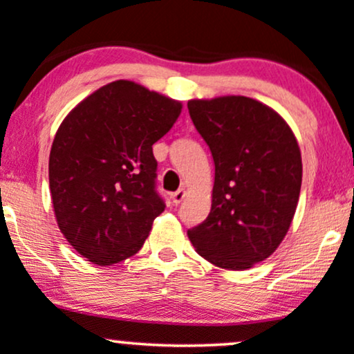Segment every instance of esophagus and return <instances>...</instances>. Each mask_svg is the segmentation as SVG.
<instances>
[{
    "mask_svg": "<svg viewBox=\"0 0 354 354\" xmlns=\"http://www.w3.org/2000/svg\"><path fill=\"white\" fill-rule=\"evenodd\" d=\"M185 196H186V192L183 188H180L178 192H174V193H171V200H173L174 205L181 203V201L185 200Z\"/></svg>",
    "mask_w": 354,
    "mask_h": 354,
    "instance_id": "1",
    "label": "esophagus"
}]
</instances>
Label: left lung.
<instances>
[{"label": "left lung", "mask_w": 354, "mask_h": 354, "mask_svg": "<svg viewBox=\"0 0 354 354\" xmlns=\"http://www.w3.org/2000/svg\"><path fill=\"white\" fill-rule=\"evenodd\" d=\"M188 111L215 162L212 209L188 239L221 269H250L281 245L296 213L297 141L277 112L243 95L189 100Z\"/></svg>", "instance_id": "left-lung-1"}]
</instances>
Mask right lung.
<instances>
[{"label":"right lung","mask_w":354,"mask_h":354,"mask_svg":"<svg viewBox=\"0 0 354 354\" xmlns=\"http://www.w3.org/2000/svg\"><path fill=\"white\" fill-rule=\"evenodd\" d=\"M181 104L129 80L84 99L64 119L48 161L58 228L97 266L138 254L166 205L156 189L153 145Z\"/></svg>","instance_id":"obj_1"}]
</instances>
